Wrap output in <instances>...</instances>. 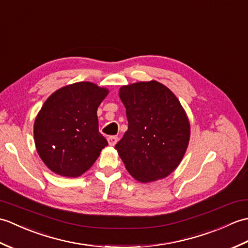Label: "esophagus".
<instances>
[{
  "mask_svg": "<svg viewBox=\"0 0 248 248\" xmlns=\"http://www.w3.org/2000/svg\"><path fill=\"white\" fill-rule=\"evenodd\" d=\"M118 137L117 136H110V137H108V143H109V145H111V146H114L115 144H117V142H118Z\"/></svg>",
  "mask_w": 248,
  "mask_h": 248,
  "instance_id": "obj_1",
  "label": "esophagus"
}]
</instances>
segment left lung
<instances>
[{
    "label": "left lung",
    "instance_id": "8db88e82",
    "mask_svg": "<svg viewBox=\"0 0 248 248\" xmlns=\"http://www.w3.org/2000/svg\"><path fill=\"white\" fill-rule=\"evenodd\" d=\"M120 98L128 129L114 148L140 183L167 177L178 167L190 139V123L178 98L155 80L123 86Z\"/></svg>",
    "mask_w": 248,
    "mask_h": 248
}]
</instances>
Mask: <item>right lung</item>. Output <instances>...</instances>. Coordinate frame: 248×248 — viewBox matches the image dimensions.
Returning <instances> with one entry per match:
<instances>
[{"label":"right lung","instance_id":"obj_1","mask_svg":"<svg viewBox=\"0 0 248 248\" xmlns=\"http://www.w3.org/2000/svg\"><path fill=\"white\" fill-rule=\"evenodd\" d=\"M108 90L89 81L54 92L38 113L34 125L37 152L58 175L78 177L95 162L107 140L98 131L97 107Z\"/></svg>","mask_w":248,"mask_h":248}]
</instances>
